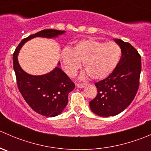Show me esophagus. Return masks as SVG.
<instances>
[{
	"mask_svg": "<svg viewBox=\"0 0 151 151\" xmlns=\"http://www.w3.org/2000/svg\"><path fill=\"white\" fill-rule=\"evenodd\" d=\"M86 86V84H77V87L78 88H83Z\"/></svg>",
	"mask_w": 151,
	"mask_h": 151,
	"instance_id": "obj_1",
	"label": "esophagus"
}]
</instances>
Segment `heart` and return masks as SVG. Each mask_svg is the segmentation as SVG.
<instances>
[{
  "label": "heart",
  "mask_w": 151,
  "mask_h": 151,
  "mask_svg": "<svg viewBox=\"0 0 151 151\" xmlns=\"http://www.w3.org/2000/svg\"><path fill=\"white\" fill-rule=\"evenodd\" d=\"M121 57L118 44L93 39L79 41L73 49L65 47L60 54L63 67L68 76L75 75L84 63L85 71L95 80L109 77L118 66Z\"/></svg>",
  "instance_id": "heart-1"
}]
</instances>
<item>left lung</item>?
Instances as JSON below:
<instances>
[{
  "label": "left lung",
  "instance_id": "8db88e82",
  "mask_svg": "<svg viewBox=\"0 0 151 151\" xmlns=\"http://www.w3.org/2000/svg\"><path fill=\"white\" fill-rule=\"evenodd\" d=\"M114 41L121 47V58L109 77L95 83L98 93L89 104L91 111L101 117L115 116L123 112L134 99L139 84L141 56L128 42Z\"/></svg>",
  "mask_w": 151,
  "mask_h": 151
}]
</instances>
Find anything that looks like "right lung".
<instances>
[{
  "label": "right lung",
  "instance_id": "add662e5",
  "mask_svg": "<svg viewBox=\"0 0 151 151\" xmlns=\"http://www.w3.org/2000/svg\"><path fill=\"white\" fill-rule=\"evenodd\" d=\"M66 33L65 30L47 29L30 35L19 43L13 55L14 70L17 83L22 97L35 112L49 118L57 116L68 103V93L74 89V83L58 66L42 75H32L25 72L18 62V54L27 42L36 37L54 39Z\"/></svg>",
  "mask_w": 151,
  "mask_h": 151
}]
</instances>
